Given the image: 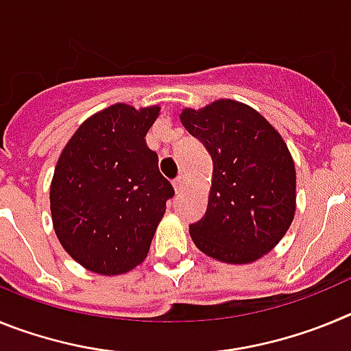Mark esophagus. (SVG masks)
Segmentation results:
<instances>
[{"mask_svg": "<svg viewBox=\"0 0 351 351\" xmlns=\"http://www.w3.org/2000/svg\"><path fill=\"white\" fill-rule=\"evenodd\" d=\"M182 188H184V178L182 176H179V178L173 179V190L178 191H182Z\"/></svg>", "mask_w": 351, "mask_h": 351, "instance_id": "obj_1", "label": "esophagus"}]
</instances>
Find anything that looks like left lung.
I'll return each instance as SVG.
<instances>
[{"mask_svg":"<svg viewBox=\"0 0 351 351\" xmlns=\"http://www.w3.org/2000/svg\"><path fill=\"white\" fill-rule=\"evenodd\" d=\"M181 123L213 158L207 210L190 225L195 246L226 263L255 262L280 243L295 214L287 144L265 117L234 100L186 108Z\"/></svg>","mask_w":351,"mask_h":351,"instance_id":"8db88e82","label":"left lung"}]
</instances>
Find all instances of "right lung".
I'll use <instances>...</instances> for the list:
<instances>
[{
    "label": "right lung",
    "instance_id": "right-lung-1",
    "mask_svg": "<svg viewBox=\"0 0 351 351\" xmlns=\"http://www.w3.org/2000/svg\"><path fill=\"white\" fill-rule=\"evenodd\" d=\"M160 107L117 104L79 126L63 149L51 184L52 223L68 255L114 276L147 256L173 188L158 170L145 133Z\"/></svg>",
    "mask_w": 351,
    "mask_h": 351
}]
</instances>
